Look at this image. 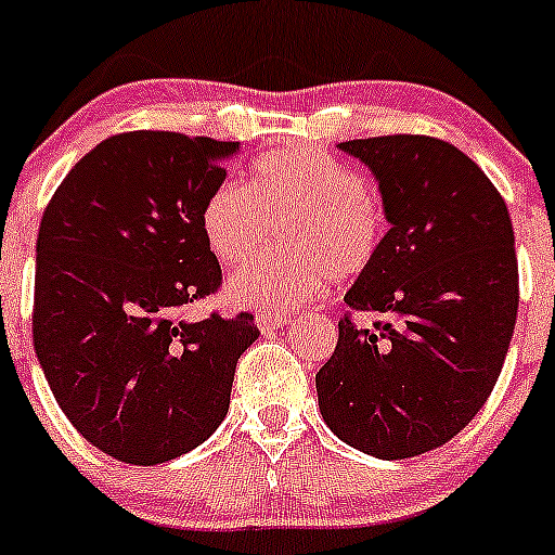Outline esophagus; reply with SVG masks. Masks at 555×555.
Returning a JSON list of instances; mask_svg holds the SVG:
<instances>
[{"mask_svg": "<svg viewBox=\"0 0 555 555\" xmlns=\"http://www.w3.org/2000/svg\"><path fill=\"white\" fill-rule=\"evenodd\" d=\"M288 323H291L288 314H256V325H259L261 331H270V327H280Z\"/></svg>", "mask_w": 555, "mask_h": 555, "instance_id": "obj_1", "label": "esophagus"}]
</instances>
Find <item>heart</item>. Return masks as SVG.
I'll use <instances>...</instances> for the list:
<instances>
[{"label": "heart", "instance_id": "1", "mask_svg": "<svg viewBox=\"0 0 555 555\" xmlns=\"http://www.w3.org/2000/svg\"><path fill=\"white\" fill-rule=\"evenodd\" d=\"M201 230L222 264L264 254L283 232L291 254L237 270L228 299L285 314L320 299L331 280L362 275L384 246L386 219L349 164L318 147H280L256 160L248 188L228 180L211 190Z\"/></svg>", "mask_w": 555, "mask_h": 555}]
</instances>
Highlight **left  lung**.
<instances>
[{
    "instance_id": "1",
    "label": "left lung",
    "mask_w": 555,
    "mask_h": 555,
    "mask_svg": "<svg viewBox=\"0 0 555 555\" xmlns=\"http://www.w3.org/2000/svg\"><path fill=\"white\" fill-rule=\"evenodd\" d=\"M338 147L371 166L391 228L344 296L336 351L314 375L320 413L354 450L402 461L450 442L492 395L518 309L514 228L490 177L450 142ZM351 311L385 320L367 332Z\"/></svg>"
}]
</instances>
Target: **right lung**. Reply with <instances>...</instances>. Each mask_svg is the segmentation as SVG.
Masks as SVG:
<instances>
[{"mask_svg": "<svg viewBox=\"0 0 555 555\" xmlns=\"http://www.w3.org/2000/svg\"><path fill=\"white\" fill-rule=\"evenodd\" d=\"M235 151L180 132L113 134L41 217L34 349L65 418L121 463L156 466L206 442L259 336L248 312L182 320L222 285L201 208Z\"/></svg>", "mask_w": 555, "mask_h": 555, "instance_id": "add662e5", "label": "right lung"}]
</instances>
